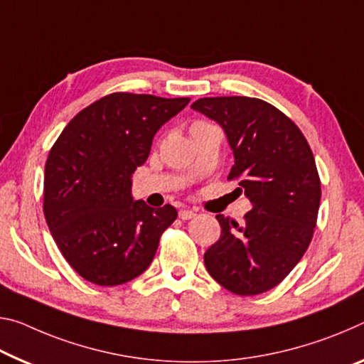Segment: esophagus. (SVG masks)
I'll return each instance as SVG.
<instances>
[{
    "instance_id": "34e87169",
    "label": "esophagus",
    "mask_w": 364,
    "mask_h": 364,
    "mask_svg": "<svg viewBox=\"0 0 364 364\" xmlns=\"http://www.w3.org/2000/svg\"><path fill=\"white\" fill-rule=\"evenodd\" d=\"M178 217H180L181 220H191V218L196 217V212L184 209V210H180V213H178Z\"/></svg>"
}]
</instances>
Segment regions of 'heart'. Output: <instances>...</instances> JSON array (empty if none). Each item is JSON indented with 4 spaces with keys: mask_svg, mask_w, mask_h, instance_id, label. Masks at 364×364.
Instances as JSON below:
<instances>
[{
    "mask_svg": "<svg viewBox=\"0 0 364 364\" xmlns=\"http://www.w3.org/2000/svg\"><path fill=\"white\" fill-rule=\"evenodd\" d=\"M205 124H207V123H203V121H196V123L191 124V129H193V128H199V126H205Z\"/></svg>",
    "mask_w": 364,
    "mask_h": 364,
    "instance_id": "heart-1",
    "label": "heart"
}]
</instances>
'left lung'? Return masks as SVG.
Returning a JSON list of instances; mask_svg holds the SVG:
<instances>
[{
    "mask_svg": "<svg viewBox=\"0 0 364 364\" xmlns=\"http://www.w3.org/2000/svg\"><path fill=\"white\" fill-rule=\"evenodd\" d=\"M191 108L227 132L240 184L252 209L243 223L217 215L220 238L204 255L213 280L235 295H259L280 284L313 240L321 203L314 155L298 126L255 97H205Z\"/></svg>",
    "mask_w": 364,
    "mask_h": 364,
    "instance_id": "left-lung-1",
    "label": "left lung"
}]
</instances>
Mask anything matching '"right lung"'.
I'll use <instances>...</instances> for the list:
<instances>
[{
    "instance_id": "right-lung-1",
    "label": "right lung",
    "mask_w": 364,
    "mask_h": 364,
    "mask_svg": "<svg viewBox=\"0 0 364 364\" xmlns=\"http://www.w3.org/2000/svg\"><path fill=\"white\" fill-rule=\"evenodd\" d=\"M189 103L114 92L69 121L45 164L43 213L56 246L92 284L114 287L141 275L178 212L132 200L131 176L155 132Z\"/></svg>"
}]
</instances>
